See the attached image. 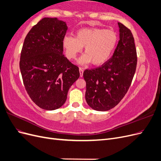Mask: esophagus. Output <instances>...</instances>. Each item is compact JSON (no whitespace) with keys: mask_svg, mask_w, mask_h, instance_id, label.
Instances as JSON below:
<instances>
[{"mask_svg":"<svg viewBox=\"0 0 161 161\" xmlns=\"http://www.w3.org/2000/svg\"><path fill=\"white\" fill-rule=\"evenodd\" d=\"M79 72H80V77H82V76H83V69L82 68H79Z\"/></svg>","mask_w":161,"mask_h":161,"instance_id":"1","label":"esophagus"}]
</instances>
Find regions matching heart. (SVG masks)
Instances as JSON below:
<instances>
[{
	"label": "heart",
	"mask_w": 161,
	"mask_h": 161,
	"mask_svg": "<svg viewBox=\"0 0 161 161\" xmlns=\"http://www.w3.org/2000/svg\"><path fill=\"white\" fill-rule=\"evenodd\" d=\"M118 42V36L113 30L101 28H85L78 30L75 37L66 36L62 46L66 56L75 59L85 47V54L79 60L81 65L92 62L95 66L103 64L110 58Z\"/></svg>",
	"instance_id": "obj_1"
}]
</instances>
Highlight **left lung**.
I'll use <instances>...</instances> for the list:
<instances>
[{
	"instance_id": "8db88e82",
	"label": "left lung",
	"mask_w": 161,
	"mask_h": 161,
	"mask_svg": "<svg viewBox=\"0 0 161 161\" xmlns=\"http://www.w3.org/2000/svg\"><path fill=\"white\" fill-rule=\"evenodd\" d=\"M119 40L114 55L101 66L86 70L85 99L89 107L105 111L118 105L128 92L137 65L134 39L131 31L118 22Z\"/></svg>"
}]
</instances>
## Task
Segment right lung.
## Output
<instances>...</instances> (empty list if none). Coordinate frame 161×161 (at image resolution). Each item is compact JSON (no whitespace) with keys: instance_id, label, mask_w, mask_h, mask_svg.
I'll return each mask as SVG.
<instances>
[{"instance_id":"obj_1","label":"right lung","mask_w":161,"mask_h":161,"mask_svg":"<svg viewBox=\"0 0 161 161\" xmlns=\"http://www.w3.org/2000/svg\"><path fill=\"white\" fill-rule=\"evenodd\" d=\"M67 30L66 22L45 17L29 31L22 47L19 66L24 86L34 103L46 110L61 108L80 76L79 67L63 54Z\"/></svg>"}]
</instances>
